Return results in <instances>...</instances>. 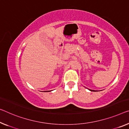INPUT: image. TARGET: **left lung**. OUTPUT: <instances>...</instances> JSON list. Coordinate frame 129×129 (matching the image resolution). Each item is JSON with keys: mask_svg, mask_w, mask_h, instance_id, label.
Returning a JSON list of instances; mask_svg holds the SVG:
<instances>
[{"mask_svg": "<svg viewBox=\"0 0 129 129\" xmlns=\"http://www.w3.org/2000/svg\"><path fill=\"white\" fill-rule=\"evenodd\" d=\"M91 90V91H93V90Z\"/></svg>", "mask_w": 129, "mask_h": 129, "instance_id": "left-lung-1", "label": "left lung"}]
</instances>
